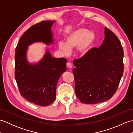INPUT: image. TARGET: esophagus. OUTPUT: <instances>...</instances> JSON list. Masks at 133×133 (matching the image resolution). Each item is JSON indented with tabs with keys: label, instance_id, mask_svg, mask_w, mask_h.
Masks as SVG:
<instances>
[{
	"label": "esophagus",
	"instance_id": "34e87169",
	"mask_svg": "<svg viewBox=\"0 0 133 133\" xmlns=\"http://www.w3.org/2000/svg\"><path fill=\"white\" fill-rule=\"evenodd\" d=\"M66 66L69 69L72 68V64H71V63H70V62H68V63H66Z\"/></svg>",
	"mask_w": 133,
	"mask_h": 133
}]
</instances>
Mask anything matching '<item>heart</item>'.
Listing matches in <instances>:
<instances>
[{
  "label": "heart",
  "mask_w": 133,
  "mask_h": 133,
  "mask_svg": "<svg viewBox=\"0 0 133 133\" xmlns=\"http://www.w3.org/2000/svg\"><path fill=\"white\" fill-rule=\"evenodd\" d=\"M95 38L94 32H90L89 30L80 28L66 36V43L63 41H59L58 49L64 55H69L72 49L79 48L81 55L84 56L92 47Z\"/></svg>",
  "instance_id": "1"
}]
</instances>
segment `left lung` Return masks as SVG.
<instances>
[{
    "instance_id": "8db88e82",
    "label": "left lung",
    "mask_w": 133,
    "mask_h": 133,
    "mask_svg": "<svg viewBox=\"0 0 133 133\" xmlns=\"http://www.w3.org/2000/svg\"><path fill=\"white\" fill-rule=\"evenodd\" d=\"M123 50L119 39L104 28V39L99 48L75 59V91L81 102L95 104L110 99L116 92L123 73Z\"/></svg>"
}]
</instances>
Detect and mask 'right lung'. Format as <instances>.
I'll return each mask as SVG.
<instances>
[{
    "mask_svg": "<svg viewBox=\"0 0 133 133\" xmlns=\"http://www.w3.org/2000/svg\"><path fill=\"white\" fill-rule=\"evenodd\" d=\"M55 21H42L31 27L22 35L15 49V78L22 97L41 106L51 104L56 98L57 83L66 71L67 59L52 57L47 50L35 64L27 59L28 46L35 42L52 44L51 27Z\"/></svg>",
    "mask_w": 133,
    "mask_h": 133,
    "instance_id": "add662e5",
    "label": "right lung"
}]
</instances>
